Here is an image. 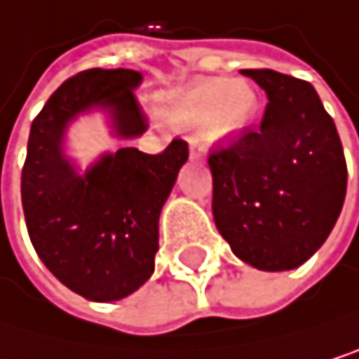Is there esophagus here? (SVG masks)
Wrapping results in <instances>:
<instances>
[{
    "label": "esophagus",
    "instance_id": "obj_1",
    "mask_svg": "<svg viewBox=\"0 0 359 359\" xmlns=\"http://www.w3.org/2000/svg\"><path fill=\"white\" fill-rule=\"evenodd\" d=\"M203 154H205V147L196 139H190V158H203Z\"/></svg>",
    "mask_w": 359,
    "mask_h": 359
}]
</instances>
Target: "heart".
<instances>
[{"instance_id": "heart-1", "label": "heart", "mask_w": 359, "mask_h": 359, "mask_svg": "<svg viewBox=\"0 0 359 359\" xmlns=\"http://www.w3.org/2000/svg\"><path fill=\"white\" fill-rule=\"evenodd\" d=\"M255 102V94L246 83L196 81L171 96L167 117L188 128L203 123L208 139H222L246 126Z\"/></svg>"}]
</instances>
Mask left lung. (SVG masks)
Instances as JSON below:
<instances>
[{"instance_id": "8db88e82", "label": "left lung", "mask_w": 359, "mask_h": 359, "mask_svg": "<svg viewBox=\"0 0 359 359\" xmlns=\"http://www.w3.org/2000/svg\"><path fill=\"white\" fill-rule=\"evenodd\" d=\"M242 74L270 102L261 126L208 156L214 222L242 261L265 272L293 270L327 240L343 210V143L309 81L267 68Z\"/></svg>"}]
</instances>
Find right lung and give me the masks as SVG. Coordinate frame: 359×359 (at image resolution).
<instances>
[{
    "instance_id": "right-lung-1",
    "label": "right lung",
    "mask_w": 359,
    "mask_h": 359,
    "mask_svg": "<svg viewBox=\"0 0 359 359\" xmlns=\"http://www.w3.org/2000/svg\"><path fill=\"white\" fill-rule=\"evenodd\" d=\"M139 83L137 70H83L50 94L29 130L21 173L29 240L53 276L92 302L126 297L154 274L160 210L188 143L173 139L160 154L121 147L79 177L62 156V135L94 104L113 111L117 135L145 133L147 117L135 96Z\"/></svg>"
}]
</instances>
